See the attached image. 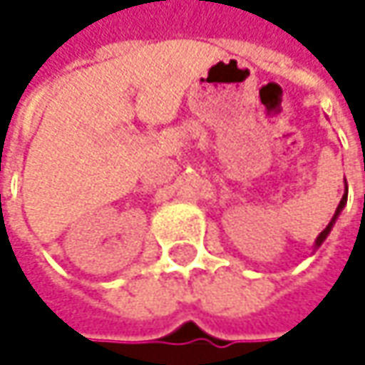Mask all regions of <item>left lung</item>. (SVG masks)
<instances>
[{
	"label": "left lung",
	"mask_w": 365,
	"mask_h": 365,
	"mask_svg": "<svg viewBox=\"0 0 365 365\" xmlns=\"http://www.w3.org/2000/svg\"><path fill=\"white\" fill-rule=\"evenodd\" d=\"M344 205H346V190H344V194H342V198H340V205L336 207V213H334V217L329 220V224L326 226V230H322V235L315 239V247H319L326 239H328V235H329V230L334 228V224H336V220H338V215H340V211L344 209Z\"/></svg>",
	"instance_id": "8db88e82"
}]
</instances>
